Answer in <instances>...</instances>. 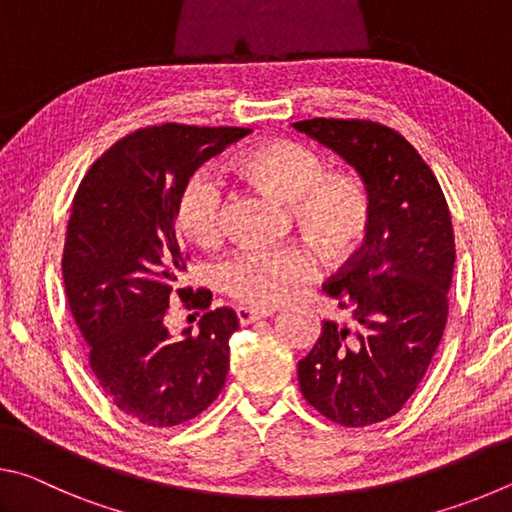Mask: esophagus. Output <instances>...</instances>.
Here are the masks:
<instances>
[{"label":"esophagus","instance_id":"1","mask_svg":"<svg viewBox=\"0 0 512 512\" xmlns=\"http://www.w3.org/2000/svg\"><path fill=\"white\" fill-rule=\"evenodd\" d=\"M273 311H259V309H250V307H239L237 309V318L241 325H250L255 323V320H262L266 316H271Z\"/></svg>","mask_w":512,"mask_h":512}]
</instances>
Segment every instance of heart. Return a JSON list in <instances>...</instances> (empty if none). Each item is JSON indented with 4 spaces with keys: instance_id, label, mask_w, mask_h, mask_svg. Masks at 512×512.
Returning a JSON list of instances; mask_svg holds the SVG:
<instances>
[{
    "instance_id": "obj_1",
    "label": "heart",
    "mask_w": 512,
    "mask_h": 512,
    "mask_svg": "<svg viewBox=\"0 0 512 512\" xmlns=\"http://www.w3.org/2000/svg\"><path fill=\"white\" fill-rule=\"evenodd\" d=\"M237 169L250 183L289 203L298 230L327 264L350 259L366 241L370 196L359 178L325 171V160L298 142H273L241 155ZM176 223L198 246L223 235L221 187L207 171L187 178L176 201ZM318 273L316 255L302 244L239 248L216 264V284L248 307L271 309Z\"/></svg>"
}]
</instances>
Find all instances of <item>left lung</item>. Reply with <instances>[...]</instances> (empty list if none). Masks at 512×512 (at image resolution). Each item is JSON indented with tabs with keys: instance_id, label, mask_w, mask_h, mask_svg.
<instances>
[{
	"instance_id": "1",
	"label": "left lung",
	"mask_w": 512,
	"mask_h": 512,
	"mask_svg": "<svg viewBox=\"0 0 512 512\" xmlns=\"http://www.w3.org/2000/svg\"><path fill=\"white\" fill-rule=\"evenodd\" d=\"M293 128L359 171L370 228L323 291L352 323L325 320L298 381L305 400L343 427H368L409 402L443 339L454 228L443 189L404 137L379 121L316 117Z\"/></svg>"
}]
</instances>
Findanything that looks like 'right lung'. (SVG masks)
Listing matches in <instances>:
<instances>
[{
    "instance_id": "right-lung-1",
    "label": "right lung",
    "mask_w": 512,
    "mask_h": 512,
    "mask_svg": "<svg viewBox=\"0 0 512 512\" xmlns=\"http://www.w3.org/2000/svg\"><path fill=\"white\" fill-rule=\"evenodd\" d=\"M250 128L162 124L121 137L85 173L69 214L63 277L90 368L119 411L146 427L196 418L230 368V307L203 314L198 334L171 339L169 298L207 309L212 293L178 289L187 253L176 201L187 178Z\"/></svg>"
}]
</instances>
